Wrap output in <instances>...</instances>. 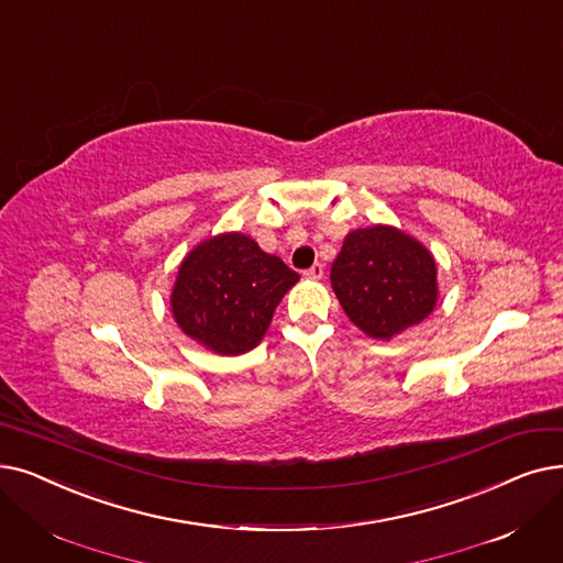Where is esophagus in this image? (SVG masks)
Listing matches in <instances>:
<instances>
[{
	"label": "esophagus",
	"instance_id": "obj_1",
	"mask_svg": "<svg viewBox=\"0 0 563 563\" xmlns=\"http://www.w3.org/2000/svg\"><path fill=\"white\" fill-rule=\"evenodd\" d=\"M308 278H322L324 276V264L322 262H314L308 272H306Z\"/></svg>",
	"mask_w": 563,
	"mask_h": 563
}]
</instances>
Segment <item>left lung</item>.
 Returning a JSON list of instances; mask_svg holds the SVG:
<instances>
[{"label": "left lung", "instance_id": "8db88e82", "mask_svg": "<svg viewBox=\"0 0 563 563\" xmlns=\"http://www.w3.org/2000/svg\"><path fill=\"white\" fill-rule=\"evenodd\" d=\"M331 285L365 335L390 340L434 310L437 264L421 241L398 228H361L342 241Z\"/></svg>", "mask_w": 563, "mask_h": 563}]
</instances>
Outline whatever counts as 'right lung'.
Segmentation results:
<instances>
[{
	"mask_svg": "<svg viewBox=\"0 0 563 563\" xmlns=\"http://www.w3.org/2000/svg\"><path fill=\"white\" fill-rule=\"evenodd\" d=\"M299 274L257 241L225 232L202 241L181 262L173 287L175 322L207 350L236 356L260 345Z\"/></svg>",
	"mask_w": 563,
	"mask_h": 563,
	"instance_id": "add662e5",
	"label": "right lung"
}]
</instances>
